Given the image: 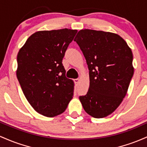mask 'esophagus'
I'll return each mask as SVG.
<instances>
[{"mask_svg": "<svg viewBox=\"0 0 147 147\" xmlns=\"http://www.w3.org/2000/svg\"><path fill=\"white\" fill-rule=\"evenodd\" d=\"M74 82H75L76 85H78V83L80 82V79L79 78H76V79H74Z\"/></svg>", "mask_w": 147, "mask_h": 147, "instance_id": "1", "label": "esophagus"}]
</instances>
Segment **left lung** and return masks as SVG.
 I'll list each match as a JSON object with an SVG mask.
<instances>
[{
	"instance_id": "8db88e82",
	"label": "left lung",
	"mask_w": 147,
	"mask_h": 147,
	"mask_svg": "<svg viewBox=\"0 0 147 147\" xmlns=\"http://www.w3.org/2000/svg\"><path fill=\"white\" fill-rule=\"evenodd\" d=\"M88 65L90 87L79 97L94 118L110 115L121 104L134 73L133 53L122 37L113 32L81 30L76 36Z\"/></svg>"
}]
</instances>
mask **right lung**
<instances>
[{
	"instance_id": "add662e5",
	"label": "right lung",
	"mask_w": 147,
	"mask_h": 147,
	"mask_svg": "<svg viewBox=\"0 0 147 147\" xmlns=\"http://www.w3.org/2000/svg\"><path fill=\"white\" fill-rule=\"evenodd\" d=\"M76 30L38 31L17 55L16 76L26 99L38 113L53 117L65 111L73 98V80L66 77L62 59Z\"/></svg>"
}]
</instances>
